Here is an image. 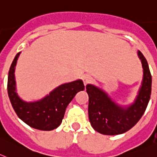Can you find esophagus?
Here are the masks:
<instances>
[{"label":"esophagus","mask_w":157,"mask_h":157,"mask_svg":"<svg viewBox=\"0 0 157 157\" xmlns=\"http://www.w3.org/2000/svg\"><path fill=\"white\" fill-rule=\"evenodd\" d=\"M92 80V77L90 76V75H84V77H83V81H84V84L86 85L87 84L90 83Z\"/></svg>","instance_id":"34e87169"}]
</instances>
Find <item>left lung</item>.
I'll return each instance as SVG.
<instances>
[{"mask_svg": "<svg viewBox=\"0 0 157 157\" xmlns=\"http://www.w3.org/2000/svg\"><path fill=\"white\" fill-rule=\"evenodd\" d=\"M137 55L143 68L141 85L134 101L128 106H121L99 87L86 86L88 100V118L95 131L105 135H117L128 131L142 117L150 99L152 76L148 62L141 51Z\"/></svg>", "mask_w": 157, "mask_h": 157, "instance_id": "8db88e82", "label": "left lung"}]
</instances>
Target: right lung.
<instances>
[{"label":"right lung","mask_w":157,"mask_h":157,"mask_svg":"<svg viewBox=\"0 0 157 157\" xmlns=\"http://www.w3.org/2000/svg\"><path fill=\"white\" fill-rule=\"evenodd\" d=\"M20 52L16 54L9 69L8 94L15 112L28 126L39 130H53L61 125L65 109L75 95L84 89L82 80L59 85L43 99L33 102L24 101L16 92L15 69Z\"/></svg>","instance_id":"right-lung-1"}]
</instances>
